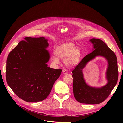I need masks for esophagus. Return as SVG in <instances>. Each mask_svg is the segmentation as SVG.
Instances as JSON below:
<instances>
[{
    "instance_id": "1",
    "label": "esophagus",
    "mask_w": 123,
    "mask_h": 123,
    "mask_svg": "<svg viewBox=\"0 0 123 123\" xmlns=\"http://www.w3.org/2000/svg\"><path fill=\"white\" fill-rule=\"evenodd\" d=\"M63 74H66L68 73V71H67L66 69H64V70H63Z\"/></svg>"
}]
</instances>
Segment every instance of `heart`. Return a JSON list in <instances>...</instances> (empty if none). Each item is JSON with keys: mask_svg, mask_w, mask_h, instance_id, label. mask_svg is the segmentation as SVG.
<instances>
[{"mask_svg": "<svg viewBox=\"0 0 123 123\" xmlns=\"http://www.w3.org/2000/svg\"><path fill=\"white\" fill-rule=\"evenodd\" d=\"M55 55L58 58L63 59L68 66H73L78 63L80 59V51L73 43H66L57 48L55 50ZM51 62L54 64L59 63V59L55 56H52Z\"/></svg>", "mask_w": 123, "mask_h": 123, "instance_id": "heart-1", "label": "heart"}]
</instances>
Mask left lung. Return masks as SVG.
<instances>
[{"mask_svg": "<svg viewBox=\"0 0 123 123\" xmlns=\"http://www.w3.org/2000/svg\"><path fill=\"white\" fill-rule=\"evenodd\" d=\"M90 41L93 45L92 52L86 55L72 71L73 92L77 101L84 104H97L106 100L117 83L118 69L117 60L114 52L99 39L92 38ZM97 56L104 57L108 61L106 78L108 82L100 88L93 87L85 82L82 69L90 61Z\"/></svg>", "mask_w": 123, "mask_h": 123, "instance_id": "8db88e82", "label": "left lung"}]
</instances>
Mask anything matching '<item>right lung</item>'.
I'll list each match as a JSON object with an SVG mask.
<instances>
[{
    "mask_svg": "<svg viewBox=\"0 0 123 123\" xmlns=\"http://www.w3.org/2000/svg\"><path fill=\"white\" fill-rule=\"evenodd\" d=\"M10 52L7 60L6 78L15 94L28 102H39L49 94L61 69L48 67L50 54L44 37L24 38Z\"/></svg>",
    "mask_w": 123,
    "mask_h": 123,
    "instance_id": "obj_1",
    "label": "right lung"
}]
</instances>
